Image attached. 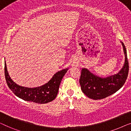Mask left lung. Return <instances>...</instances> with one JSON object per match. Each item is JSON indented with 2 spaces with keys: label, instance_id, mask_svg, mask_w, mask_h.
I'll return each mask as SVG.
<instances>
[{
  "label": "left lung",
  "instance_id": "1",
  "mask_svg": "<svg viewBox=\"0 0 131 131\" xmlns=\"http://www.w3.org/2000/svg\"><path fill=\"white\" fill-rule=\"evenodd\" d=\"M125 54V63L117 74L103 78L91 73L87 69H82L79 83L82 92L93 100H101L113 94L124 85L128 77L129 63L126 49L121 42Z\"/></svg>",
  "mask_w": 131,
  "mask_h": 131
}]
</instances>
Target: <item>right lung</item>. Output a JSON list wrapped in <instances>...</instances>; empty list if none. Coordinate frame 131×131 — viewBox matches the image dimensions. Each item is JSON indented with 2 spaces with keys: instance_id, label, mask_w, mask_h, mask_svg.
I'll return each mask as SVG.
<instances>
[{
  "instance_id": "right-lung-1",
  "label": "right lung",
  "mask_w": 131,
  "mask_h": 131,
  "mask_svg": "<svg viewBox=\"0 0 131 131\" xmlns=\"http://www.w3.org/2000/svg\"><path fill=\"white\" fill-rule=\"evenodd\" d=\"M68 69L59 71L53 75L52 78L44 85L39 87L27 88L21 86L15 83L8 74L6 62H5V76L8 87L18 97L27 101L38 104H46L53 101L58 94L62 79Z\"/></svg>"
}]
</instances>
